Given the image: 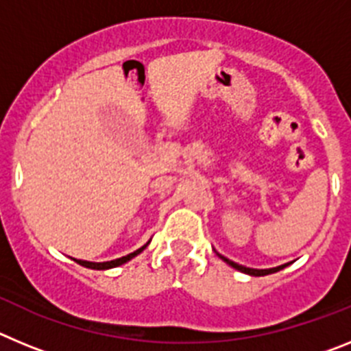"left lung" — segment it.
<instances>
[{
    "label": "left lung",
    "mask_w": 351,
    "mask_h": 351,
    "mask_svg": "<svg viewBox=\"0 0 351 351\" xmlns=\"http://www.w3.org/2000/svg\"><path fill=\"white\" fill-rule=\"evenodd\" d=\"M218 256L221 260H225V262L228 263V265H232V267H234V269H237V271H241V272H246V274H250V276H267V274H272V272L281 271V269H283V267H287V265H280V267L262 269V271H260V269H250V267H244V265H239V263H235V262H232V260H228V258H225V256H221V255H219V253H218Z\"/></svg>",
    "instance_id": "8db88e82"
}]
</instances>
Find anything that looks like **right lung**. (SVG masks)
Segmentation results:
<instances>
[{
	"mask_svg": "<svg viewBox=\"0 0 351 351\" xmlns=\"http://www.w3.org/2000/svg\"><path fill=\"white\" fill-rule=\"evenodd\" d=\"M147 246V244H145ZM142 246L141 250L137 251H133V253H130V255L126 256H121V258L117 260H110V262H100V263H95V262H84V260H75L77 263H80V265H84V267H88V269H96V271H104V269H112V267H117V265H123L125 262H128V260H132L133 256H137L141 251H144V247Z\"/></svg>",
	"mask_w": 351,
	"mask_h": 351,
	"instance_id": "add662e5",
	"label": "right lung"
}]
</instances>
